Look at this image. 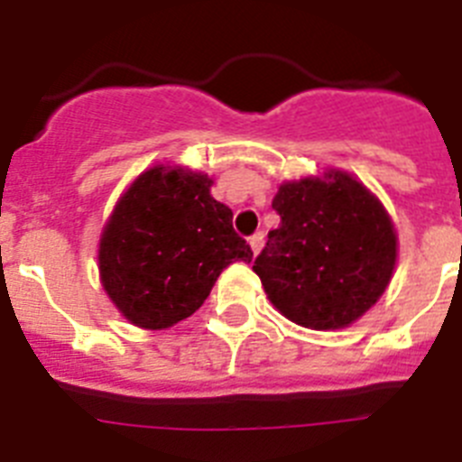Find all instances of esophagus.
Segmentation results:
<instances>
[{
	"instance_id": "obj_1",
	"label": "esophagus",
	"mask_w": 462,
	"mask_h": 462,
	"mask_svg": "<svg viewBox=\"0 0 462 462\" xmlns=\"http://www.w3.org/2000/svg\"><path fill=\"white\" fill-rule=\"evenodd\" d=\"M250 247H252V252H254V254H259L261 252V247H263V234H254V236H250Z\"/></svg>"
}]
</instances>
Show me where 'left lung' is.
Masks as SVG:
<instances>
[{
  "mask_svg": "<svg viewBox=\"0 0 462 462\" xmlns=\"http://www.w3.org/2000/svg\"><path fill=\"white\" fill-rule=\"evenodd\" d=\"M280 226L254 259L271 303L293 324L342 328L368 312L395 266V231L352 175L287 182L273 199Z\"/></svg>",
  "mask_w": 462,
  "mask_h": 462,
  "instance_id": "left-lung-1",
  "label": "left lung"
}]
</instances>
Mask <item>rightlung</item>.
<instances>
[{
	"label": "right lung",
	"mask_w": 462,
	"mask_h": 462,
	"mask_svg": "<svg viewBox=\"0 0 462 462\" xmlns=\"http://www.w3.org/2000/svg\"><path fill=\"white\" fill-rule=\"evenodd\" d=\"M210 185L208 175L154 166L110 215L99 245L101 282L132 324L157 330L187 319L224 268L252 261L234 212L212 199Z\"/></svg>",
	"instance_id": "right-lung-1"
}]
</instances>
